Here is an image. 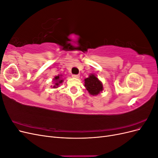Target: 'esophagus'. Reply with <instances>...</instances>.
I'll return each mask as SVG.
<instances>
[{
	"label": "esophagus",
	"instance_id": "obj_1",
	"mask_svg": "<svg viewBox=\"0 0 158 158\" xmlns=\"http://www.w3.org/2000/svg\"><path fill=\"white\" fill-rule=\"evenodd\" d=\"M73 77L75 78H78L80 77V75L78 74H73Z\"/></svg>",
	"mask_w": 158,
	"mask_h": 158
}]
</instances>
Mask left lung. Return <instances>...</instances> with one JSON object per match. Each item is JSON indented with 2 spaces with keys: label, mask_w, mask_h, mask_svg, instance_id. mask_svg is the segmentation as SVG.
<instances>
[{
  "label": "left lung",
  "mask_w": 158,
  "mask_h": 158,
  "mask_svg": "<svg viewBox=\"0 0 158 158\" xmlns=\"http://www.w3.org/2000/svg\"><path fill=\"white\" fill-rule=\"evenodd\" d=\"M85 87L88 92L93 95H96L103 90L102 82L94 74H91L89 78L85 79Z\"/></svg>",
  "instance_id": "obj_1"
}]
</instances>
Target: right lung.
I'll use <instances>...</instances> for the list:
<instances>
[{
    "mask_svg": "<svg viewBox=\"0 0 158 158\" xmlns=\"http://www.w3.org/2000/svg\"><path fill=\"white\" fill-rule=\"evenodd\" d=\"M54 80H55V85L53 86L54 88L58 87V85H59V84L63 82V80L60 79V76H55V78H54Z\"/></svg>",
    "mask_w": 158,
    "mask_h": 158,
    "instance_id": "1",
    "label": "right lung"
}]
</instances>
